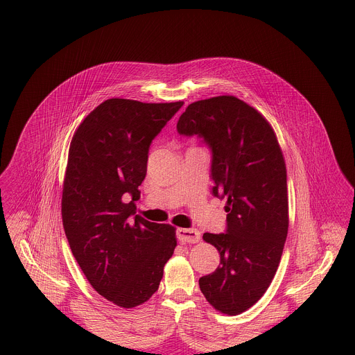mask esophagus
Returning <instances> with one entry per match:
<instances>
[{
	"mask_svg": "<svg viewBox=\"0 0 355 355\" xmlns=\"http://www.w3.org/2000/svg\"><path fill=\"white\" fill-rule=\"evenodd\" d=\"M178 239L186 243H197L201 239V232L194 228H178Z\"/></svg>",
	"mask_w": 355,
	"mask_h": 355,
	"instance_id": "34e87169",
	"label": "esophagus"
}]
</instances>
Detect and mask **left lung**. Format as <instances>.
<instances>
[{"instance_id": "obj_1", "label": "left lung", "mask_w": 355, "mask_h": 355, "mask_svg": "<svg viewBox=\"0 0 355 355\" xmlns=\"http://www.w3.org/2000/svg\"><path fill=\"white\" fill-rule=\"evenodd\" d=\"M178 132L198 137L211 152V194L227 198L224 234H203L220 253L217 269L200 279L206 301L224 314L252 307L277 270L287 232V169L265 117L234 96L193 102Z\"/></svg>"}]
</instances>
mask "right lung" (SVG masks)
<instances>
[{"mask_svg":"<svg viewBox=\"0 0 355 355\" xmlns=\"http://www.w3.org/2000/svg\"><path fill=\"white\" fill-rule=\"evenodd\" d=\"M183 101L112 98L78 127L62 186L64 231L93 288L130 309L158 290L176 248L175 228L135 216L153 139Z\"/></svg>","mask_w":355,"mask_h":355,"instance_id":"obj_1","label":"right lung"}]
</instances>
